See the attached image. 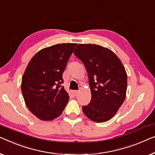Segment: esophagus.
I'll use <instances>...</instances> for the list:
<instances>
[{"mask_svg": "<svg viewBox=\"0 0 155 155\" xmlns=\"http://www.w3.org/2000/svg\"><path fill=\"white\" fill-rule=\"evenodd\" d=\"M73 93H74V95L77 96L78 94H79V91H78V90H75V91H73Z\"/></svg>", "mask_w": 155, "mask_h": 155, "instance_id": "34e87169", "label": "esophagus"}]
</instances>
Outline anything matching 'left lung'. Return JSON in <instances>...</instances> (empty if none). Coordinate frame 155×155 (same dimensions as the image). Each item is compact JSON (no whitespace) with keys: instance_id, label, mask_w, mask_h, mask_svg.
Wrapping results in <instances>:
<instances>
[{"instance_id":"1","label":"left lung","mask_w":155,"mask_h":155,"mask_svg":"<svg viewBox=\"0 0 155 155\" xmlns=\"http://www.w3.org/2000/svg\"><path fill=\"white\" fill-rule=\"evenodd\" d=\"M73 53L85 66L91 94L83 113L95 122L110 120L126 97L127 74L122 61L110 49L95 44H78Z\"/></svg>"}]
</instances>
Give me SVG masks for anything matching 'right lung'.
Instances as JSON below:
<instances>
[{
    "instance_id": "right-lung-1",
    "label": "right lung",
    "mask_w": 155,
    "mask_h": 155,
    "mask_svg": "<svg viewBox=\"0 0 155 155\" xmlns=\"http://www.w3.org/2000/svg\"><path fill=\"white\" fill-rule=\"evenodd\" d=\"M76 43H62L38 51L22 76L21 92L26 105L40 120L51 121L63 113L69 96L62 75Z\"/></svg>"
}]
</instances>
